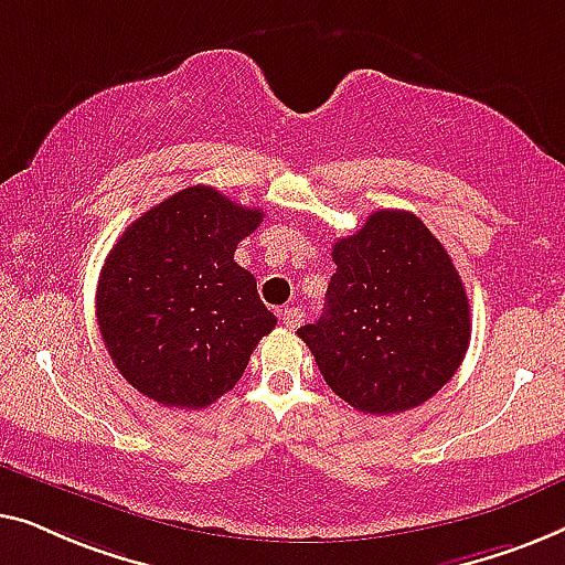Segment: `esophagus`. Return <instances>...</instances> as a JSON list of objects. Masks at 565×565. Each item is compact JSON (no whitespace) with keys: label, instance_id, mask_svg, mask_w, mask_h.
<instances>
[{"label":"esophagus","instance_id":"obj_1","mask_svg":"<svg viewBox=\"0 0 565 565\" xmlns=\"http://www.w3.org/2000/svg\"><path fill=\"white\" fill-rule=\"evenodd\" d=\"M279 317H281L284 328L294 330V328H299V324H301V317H305V315H301V309H297V307H286V309H281Z\"/></svg>","mask_w":565,"mask_h":565}]
</instances>
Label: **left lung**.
Masks as SVG:
<instances>
[{"label": "left lung", "instance_id": "obj_1", "mask_svg": "<svg viewBox=\"0 0 565 565\" xmlns=\"http://www.w3.org/2000/svg\"><path fill=\"white\" fill-rule=\"evenodd\" d=\"M324 312L297 335L340 399L363 415L419 407L452 379L471 340L463 281L412 212H373L332 245Z\"/></svg>", "mask_w": 565, "mask_h": 565}]
</instances>
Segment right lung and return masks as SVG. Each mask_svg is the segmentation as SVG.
Here are the masks:
<instances>
[{
    "mask_svg": "<svg viewBox=\"0 0 565 565\" xmlns=\"http://www.w3.org/2000/svg\"><path fill=\"white\" fill-rule=\"evenodd\" d=\"M264 212L181 189L125 230L102 266L97 322L117 371L163 407L204 409L276 328L235 248Z\"/></svg>",
    "mask_w": 565,
    "mask_h": 565,
    "instance_id": "add662e5",
    "label": "right lung"
}]
</instances>
